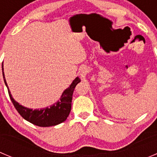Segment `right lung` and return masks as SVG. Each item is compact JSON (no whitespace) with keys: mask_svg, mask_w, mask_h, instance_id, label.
<instances>
[{"mask_svg":"<svg viewBox=\"0 0 157 157\" xmlns=\"http://www.w3.org/2000/svg\"><path fill=\"white\" fill-rule=\"evenodd\" d=\"M3 70H4V68H3L2 64V71ZM3 77H4L5 85L8 87V94L11 98V101H12L18 113L26 121L39 127L56 126L57 124L64 122L67 119L71 110V102L73 91L77 84L80 82V78L78 77H76L75 80L72 82L70 87L63 91L60 99L57 101V102L51 105L50 107H46L40 109H33L22 106V105H19V103L15 101L8 89L4 71H3Z\"/></svg>","mask_w":157,"mask_h":157,"instance_id":"add662e5","label":"right lung"}]
</instances>
